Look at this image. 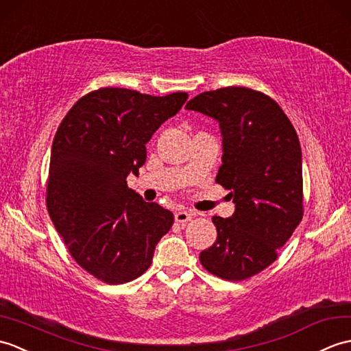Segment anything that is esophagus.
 Wrapping results in <instances>:
<instances>
[{
    "instance_id": "34e87169",
    "label": "esophagus",
    "mask_w": 351,
    "mask_h": 351,
    "mask_svg": "<svg viewBox=\"0 0 351 351\" xmlns=\"http://www.w3.org/2000/svg\"><path fill=\"white\" fill-rule=\"evenodd\" d=\"M192 219V215L189 212H178L176 213V222L186 223Z\"/></svg>"
}]
</instances>
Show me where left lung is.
Instances as JSON below:
<instances>
[{
  "label": "left lung",
  "instance_id": "1",
  "mask_svg": "<svg viewBox=\"0 0 351 351\" xmlns=\"http://www.w3.org/2000/svg\"><path fill=\"white\" fill-rule=\"evenodd\" d=\"M186 110L219 123L223 154L216 183L236 204L231 217H212L217 237L199 261L212 275L243 281L278 258L303 217L298 134L274 99L245 87L204 91Z\"/></svg>",
  "mask_w": 351,
  "mask_h": 351
}]
</instances>
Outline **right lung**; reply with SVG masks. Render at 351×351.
I'll return each instance as SVG.
<instances>
[{"instance_id": "obj_1", "label": "right lung", "mask_w": 351, "mask_h": 351, "mask_svg": "<svg viewBox=\"0 0 351 351\" xmlns=\"http://www.w3.org/2000/svg\"><path fill=\"white\" fill-rule=\"evenodd\" d=\"M188 93L141 95L99 88L82 96L52 143L46 206L70 255L106 284L134 281L150 267L174 215L128 188L147 159L145 144Z\"/></svg>"}]
</instances>
